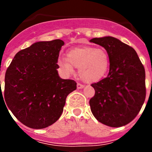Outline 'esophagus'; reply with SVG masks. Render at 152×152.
Returning <instances> with one entry per match:
<instances>
[{
    "instance_id": "obj_1",
    "label": "esophagus",
    "mask_w": 152,
    "mask_h": 152,
    "mask_svg": "<svg viewBox=\"0 0 152 152\" xmlns=\"http://www.w3.org/2000/svg\"><path fill=\"white\" fill-rule=\"evenodd\" d=\"M77 89H82V88H84V84H80V83H77Z\"/></svg>"
}]
</instances>
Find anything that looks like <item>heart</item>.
I'll use <instances>...</instances> for the list:
<instances>
[{
    "mask_svg": "<svg viewBox=\"0 0 152 152\" xmlns=\"http://www.w3.org/2000/svg\"><path fill=\"white\" fill-rule=\"evenodd\" d=\"M58 64L68 75L73 74L75 68H79V75L83 80L94 82L106 74L110 58L104 49L84 47L69 51L68 57H60Z\"/></svg>",
    "mask_w": 152,
    "mask_h": 152,
    "instance_id": "1",
    "label": "heart"
}]
</instances>
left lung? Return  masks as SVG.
Listing matches in <instances>:
<instances>
[{"label": "left lung", "instance_id": "obj_1", "mask_svg": "<svg viewBox=\"0 0 152 152\" xmlns=\"http://www.w3.org/2000/svg\"><path fill=\"white\" fill-rule=\"evenodd\" d=\"M90 42L103 46L110 58L107 77L91 84L95 94L90 100L93 115L100 123L120 127L132 121L146 96L145 72L133 48L112 36Z\"/></svg>", "mask_w": 152, "mask_h": 152}]
</instances>
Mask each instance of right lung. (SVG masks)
Listing matches in <instances>:
<instances>
[{
    "mask_svg": "<svg viewBox=\"0 0 152 152\" xmlns=\"http://www.w3.org/2000/svg\"><path fill=\"white\" fill-rule=\"evenodd\" d=\"M64 44L61 39L35 42L17 52L7 69V107L29 128L44 129L56 123L67 96L77 88L75 80L61 79L58 74V58Z\"/></svg>",
    "mask_w": 152,
    "mask_h": 152,
    "instance_id": "1",
    "label": "right lung"
}]
</instances>
